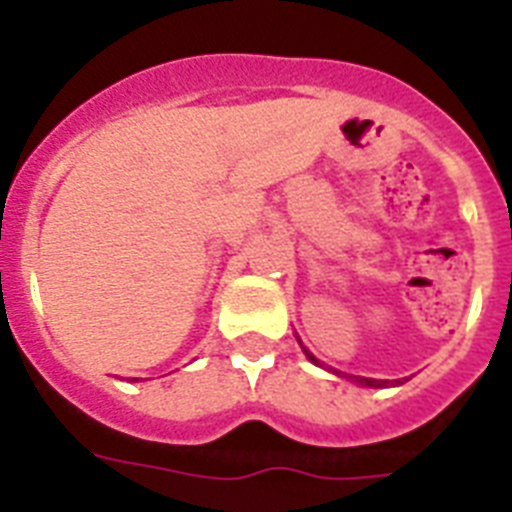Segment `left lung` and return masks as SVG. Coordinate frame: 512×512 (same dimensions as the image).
<instances>
[{
  "label": "left lung",
  "instance_id": "1",
  "mask_svg": "<svg viewBox=\"0 0 512 512\" xmlns=\"http://www.w3.org/2000/svg\"><path fill=\"white\" fill-rule=\"evenodd\" d=\"M305 353H308V350H305ZM308 358H311L313 364H319V361H316L311 353H308ZM335 374H340V372H335ZM350 380L361 382V385H366V388H385V385H388V382H377V380H372V377H350Z\"/></svg>",
  "mask_w": 512,
  "mask_h": 512
}]
</instances>
